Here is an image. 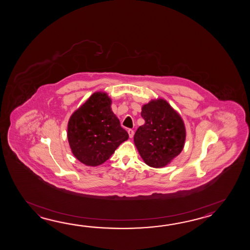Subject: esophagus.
<instances>
[{
    "mask_svg": "<svg viewBox=\"0 0 250 250\" xmlns=\"http://www.w3.org/2000/svg\"><path fill=\"white\" fill-rule=\"evenodd\" d=\"M127 133H128L129 138H133V136H134V130H133V129H131V128L127 129Z\"/></svg>",
    "mask_w": 250,
    "mask_h": 250,
    "instance_id": "esophagus-1",
    "label": "esophagus"
}]
</instances>
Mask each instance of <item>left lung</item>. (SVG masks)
<instances>
[{
	"label": "left lung",
	"mask_w": 250,
	"mask_h": 250,
	"mask_svg": "<svg viewBox=\"0 0 250 250\" xmlns=\"http://www.w3.org/2000/svg\"><path fill=\"white\" fill-rule=\"evenodd\" d=\"M141 116L145 124L134 135L135 145L146 165L164 167L183 149L186 138L183 121L163 99L145 104Z\"/></svg>",
	"instance_id": "left-lung-1"
}]
</instances>
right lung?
Instances as JSON below:
<instances>
[{
    "label": "right lung",
    "mask_w": 250,
    "mask_h": 250,
    "mask_svg": "<svg viewBox=\"0 0 250 250\" xmlns=\"http://www.w3.org/2000/svg\"><path fill=\"white\" fill-rule=\"evenodd\" d=\"M106 94L95 93L69 119V146L76 158L84 165H102L128 138Z\"/></svg>",
    "instance_id": "right-lung-1"
}]
</instances>
